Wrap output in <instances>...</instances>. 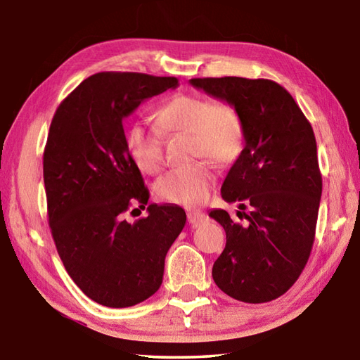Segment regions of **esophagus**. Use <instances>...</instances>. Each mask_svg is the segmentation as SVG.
<instances>
[{
  "mask_svg": "<svg viewBox=\"0 0 360 360\" xmlns=\"http://www.w3.org/2000/svg\"><path fill=\"white\" fill-rule=\"evenodd\" d=\"M187 221H188V224L193 225V227H197V225H200L205 221V214H203V212H200V211H188L187 212Z\"/></svg>",
  "mask_w": 360,
  "mask_h": 360,
  "instance_id": "1",
  "label": "esophagus"
}]
</instances>
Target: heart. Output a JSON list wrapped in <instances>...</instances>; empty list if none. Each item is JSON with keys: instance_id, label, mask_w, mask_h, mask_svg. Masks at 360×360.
<instances>
[{"instance_id": "obj_1", "label": "heart", "mask_w": 360, "mask_h": 360, "mask_svg": "<svg viewBox=\"0 0 360 360\" xmlns=\"http://www.w3.org/2000/svg\"><path fill=\"white\" fill-rule=\"evenodd\" d=\"M155 129L133 125L127 138L129 152L139 169L155 174L163 167L162 135H191V154L211 157L219 163L238 158L245 148V124L227 103H214L198 95H174L154 111ZM216 182L211 163L198 160L174 169L157 182L155 192L165 202L186 206L202 205Z\"/></svg>"}]
</instances>
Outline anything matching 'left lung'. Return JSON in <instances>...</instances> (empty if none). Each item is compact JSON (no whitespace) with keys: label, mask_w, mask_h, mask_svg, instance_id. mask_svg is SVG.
Masks as SVG:
<instances>
[{"label":"left lung","mask_w":360,"mask_h":360,"mask_svg":"<svg viewBox=\"0 0 360 360\" xmlns=\"http://www.w3.org/2000/svg\"><path fill=\"white\" fill-rule=\"evenodd\" d=\"M188 82L233 106L245 124V148L221 195L225 202H238L243 211L236 216L248 222H233L225 210L210 211L227 235L212 279L235 300H275L300 276L314 241L322 178L313 129L288 90L268 79Z\"/></svg>","instance_id":"1"}]
</instances>
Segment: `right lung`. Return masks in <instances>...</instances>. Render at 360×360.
I'll list each match as a JSON object with an SVG mask.
<instances>
[{"label":"right lung","mask_w":360,"mask_h":360,"mask_svg":"<svg viewBox=\"0 0 360 360\" xmlns=\"http://www.w3.org/2000/svg\"><path fill=\"white\" fill-rule=\"evenodd\" d=\"M178 85L176 77L96 72L52 119L42 162L49 225L68 275L103 307L127 308L154 295L168 249L186 225L176 205L150 203L148 217L135 222L124 217L131 206L146 208L149 191L122 122Z\"/></svg>","instance_id":"add662e5"}]
</instances>
